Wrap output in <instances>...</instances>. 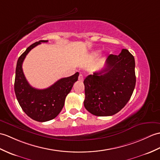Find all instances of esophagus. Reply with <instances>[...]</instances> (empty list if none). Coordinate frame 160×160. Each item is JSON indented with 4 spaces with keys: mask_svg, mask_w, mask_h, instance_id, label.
<instances>
[{
    "mask_svg": "<svg viewBox=\"0 0 160 160\" xmlns=\"http://www.w3.org/2000/svg\"><path fill=\"white\" fill-rule=\"evenodd\" d=\"M78 80L81 82H82L84 80V77H83V75L82 74H80L79 75V77H78Z\"/></svg>",
    "mask_w": 160,
    "mask_h": 160,
    "instance_id": "34e87169",
    "label": "esophagus"
}]
</instances>
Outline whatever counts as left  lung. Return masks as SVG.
Listing matches in <instances>:
<instances>
[{
	"label": "left lung",
	"mask_w": 160,
	"mask_h": 160,
	"mask_svg": "<svg viewBox=\"0 0 160 160\" xmlns=\"http://www.w3.org/2000/svg\"><path fill=\"white\" fill-rule=\"evenodd\" d=\"M84 84V105L89 112L98 117L115 114L127 104L134 90V57L126 49L118 55L110 54L104 68L88 75Z\"/></svg>",
	"instance_id": "left-lung-1"
}]
</instances>
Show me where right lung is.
<instances>
[{"instance_id": "1", "label": "right lung", "mask_w": 160, "mask_h": 160, "mask_svg": "<svg viewBox=\"0 0 160 160\" xmlns=\"http://www.w3.org/2000/svg\"><path fill=\"white\" fill-rule=\"evenodd\" d=\"M48 42L41 40L34 43L20 56L17 62L14 83L15 93L22 109L32 119L39 122H46L57 117L64 106L66 96L79 76V73L76 72L72 76L58 80L45 89L33 88L29 84L22 70V63L33 48Z\"/></svg>"}]
</instances>
